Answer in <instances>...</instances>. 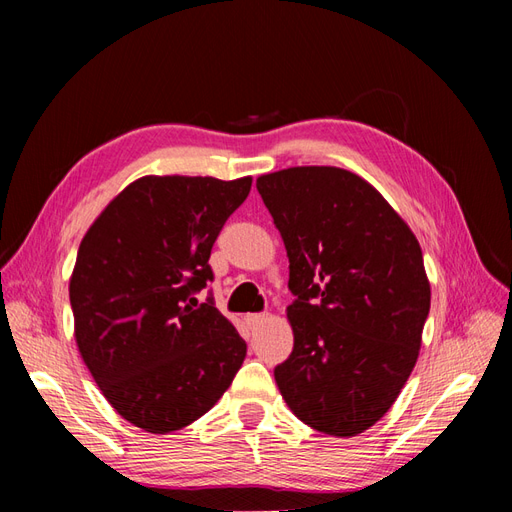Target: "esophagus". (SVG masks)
Instances as JSON below:
<instances>
[{
    "label": "esophagus",
    "mask_w": 512,
    "mask_h": 512,
    "mask_svg": "<svg viewBox=\"0 0 512 512\" xmlns=\"http://www.w3.org/2000/svg\"><path fill=\"white\" fill-rule=\"evenodd\" d=\"M269 318L265 316V314H250V316H245V322H247V327L250 329H258V327H262V324H265Z\"/></svg>",
    "instance_id": "34e87169"
}]
</instances>
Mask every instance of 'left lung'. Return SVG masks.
<instances>
[{
  "label": "left lung",
  "instance_id": "1",
  "mask_svg": "<svg viewBox=\"0 0 512 512\" xmlns=\"http://www.w3.org/2000/svg\"><path fill=\"white\" fill-rule=\"evenodd\" d=\"M256 188L280 230L294 335L275 382L292 414L335 438L391 410L423 342L431 288L410 226L363 177L292 166Z\"/></svg>",
  "mask_w": 512,
  "mask_h": 512
}]
</instances>
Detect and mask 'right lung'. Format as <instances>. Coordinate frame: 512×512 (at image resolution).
I'll use <instances>...</instances> for the list:
<instances>
[{
    "label": "right lung",
    "mask_w": 512,
    "mask_h": 512,
    "mask_svg": "<svg viewBox=\"0 0 512 512\" xmlns=\"http://www.w3.org/2000/svg\"><path fill=\"white\" fill-rule=\"evenodd\" d=\"M252 177L145 175L108 203L70 275L74 339L115 412L149 433L207 414L247 346L211 303L190 300L213 273L211 247Z\"/></svg>",
    "instance_id": "add662e5"
}]
</instances>
